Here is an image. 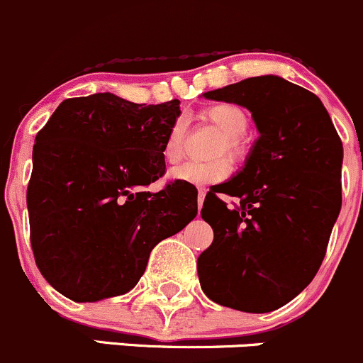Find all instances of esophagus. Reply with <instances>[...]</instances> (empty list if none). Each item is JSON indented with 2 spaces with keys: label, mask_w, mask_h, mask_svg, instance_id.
I'll list each match as a JSON object with an SVG mask.
<instances>
[{
  "label": "esophagus",
  "mask_w": 363,
  "mask_h": 363,
  "mask_svg": "<svg viewBox=\"0 0 363 363\" xmlns=\"http://www.w3.org/2000/svg\"><path fill=\"white\" fill-rule=\"evenodd\" d=\"M206 197V189L204 186H199V194H197V208H203V201Z\"/></svg>",
  "instance_id": "1"
}]
</instances>
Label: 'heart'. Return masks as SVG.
<instances>
[{
  "mask_svg": "<svg viewBox=\"0 0 363 363\" xmlns=\"http://www.w3.org/2000/svg\"><path fill=\"white\" fill-rule=\"evenodd\" d=\"M201 118L216 127L222 133V138L213 148V155L216 159L186 162L171 173L174 180L189 185H211L223 182L230 173V160L222 155H229L236 162H241L246 157V141L242 134L248 129L250 117L242 108L230 103L213 104L201 113ZM185 122H173L162 143V157L171 166L185 157Z\"/></svg>",
  "mask_w": 363,
  "mask_h": 363,
  "instance_id": "b5f03b06",
  "label": "heart"
}]
</instances>
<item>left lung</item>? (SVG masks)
Masks as SVG:
<instances>
[{
    "mask_svg": "<svg viewBox=\"0 0 363 363\" xmlns=\"http://www.w3.org/2000/svg\"><path fill=\"white\" fill-rule=\"evenodd\" d=\"M253 115L260 138L241 173L206 194L213 242L197 259L203 292L245 313L297 297L323 262L341 211L342 143L318 96L274 74L206 92ZM220 193L236 196L227 208Z\"/></svg>",
    "mask_w": 363,
    "mask_h": 363,
    "instance_id": "left-lung-1",
    "label": "left lung"
}]
</instances>
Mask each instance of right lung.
<instances>
[{"mask_svg":"<svg viewBox=\"0 0 363 363\" xmlns=\"http://www.w3.org/2000/svg\"><path fill=\"white\" fill-rule=\"evenodd\" d=\"M180 101L138 104L103 92L59 104L36 134L28 185L31 248L65 297L94 302L129 292L157 242L197 215V190L171 182L162 143Z\"/></svg>","mask_w":363,"mask_h":363,"instance_id":"add662e5","label":"right lung"}]
</instances>
